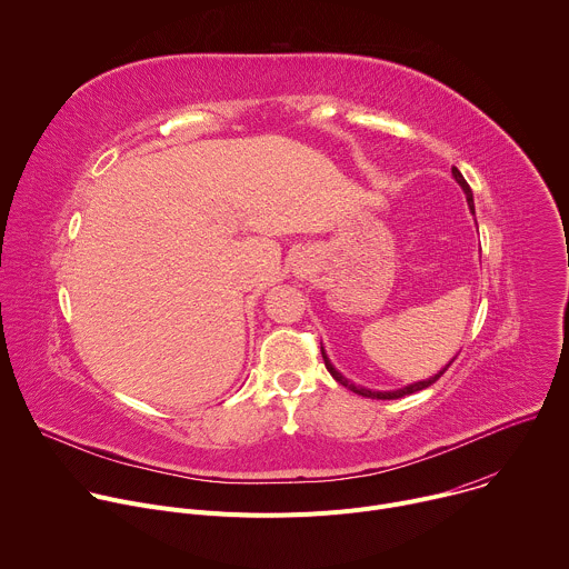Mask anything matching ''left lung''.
<instances>
[{
    "label": "left lung",
    "instance_id": "obj_1",
    "mask_svg": "<svg viewBox=\"0 0 569 569\" xmlns=\"http://www.w3.org/2000/svg\"><path fill=\"white\" fill-rule=\"evenodd\" d=\"M452 178L459 182V187L463 189V193H466V200H468V207H470V211L475 213V204H472V191H470V187H468V182L463 180V176L459 173V169L457 167H452ZM321 358H323V365H327V369H329V373L342 385V387H347V389H351L353 393H358V396H365V398H378V400H393V398H402V396H410V393H415V391H421V389H426V387H430L432 382H437L446 371H448V367L452 365H448L443 371H439L437 376H432V378H428V380H421V382H415V385H408V387H402V389H396V391H371V389H367V387H358V385H353L351 380H347L333 365H331V360L327 358V353H323V349H321Z\"/></svg>",
    "mask_w": 569,
    "mask_h": 569
}]
</instances>
